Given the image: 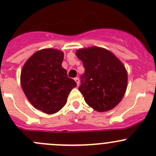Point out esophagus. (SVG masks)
<instances>
[{
	"label": "esophagus",
	"instance_id": "esophagus-1",
	"mask_svg": "<svg viewBox=\"0 0 156 156\" xmlns=\"http://www.w3.org/2000/svg\"><path fill=\"white\" fill-rule=\"evenodd\" d=\"M75 82H76V84H77V86H79V84H80V81H79V78H75Z\"/></svg>",
	"mask_w": 156,
	"mask_h": 156
}]
</instances>
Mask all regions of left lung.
<instances>
[{
  "instance_id": "8db88e82",
  "label": "left lung",
  "mask_w": 156,
  "mask_h": 156,
  "mask_svg": "<svg viewBox=\"0 0 156 156\" xmlns=\"http://www.w3.org/2000/svg\"><path fill=\"white\" fill-rule=\"evenodd\" d=\"M84 66L78 87L87 104L97 112L115 107L127 89V73L122 62L106 49L92 47L76 51Z\"/></svg>"
}]
</instances>
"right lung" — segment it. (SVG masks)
<instances>
[{
    "label": "right lung",
    "instance_id": "right-lung-1",
    "mask_svg": "<svg viewBox=\"0 0 156 156\" xmlns=\"http://www.w3.org/2000/svg\"><path fill=\"white\" fill-rule=\"evenodd\" d=\"M64 54L56 49L34 53L23 66L20 76L24 94L32 106L47 114L59 112L76 82L62 67Z\"/></svg>",
    "mask_w": 156,
    "mask_h": 156
}]
</instances>
